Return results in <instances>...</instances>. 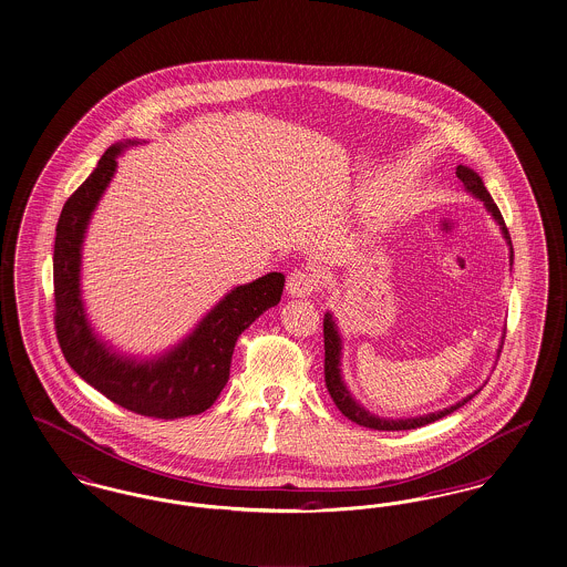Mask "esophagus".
I'll return each mask as SVG.
<instances>
[{"label":"esophagus","instance_id":"34e87169","mask_svg":"<svg viewBox=\"0 0 567 567\" xmlns=\"http://www.w3.org/2000/svg\"><path fill=\"white\" fill-rule=\"evenodd\" d=\"M318 286H320L318 277L309 271H295L288 277V281H286L288 295L296 296V298H298V296L305 298V296H311L313 292H318Z\"/></svg>","mask_w":567,"mask_h":567}]
</instances>
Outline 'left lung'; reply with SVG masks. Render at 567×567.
I'll use <instances>...</instances> for the list:
<instances>
[{
  "mask_svg": "<svg viewBox=\"0 0 567 567\" xmlns=\"http://www.w3.org/2000/svg\"><path fill=\"white\" fill-rule=\"evenodd\" d=\"M455 175L464 182V186L468 188L470 193L474 195V197L481 198L483 203H485V207L492 212L493 218L497 220V224L502 226V233H504V237L508 239V244H511V235H508V228H506V224H504V218H502V214H499V209H497V205L493 203L492 195L487 193V188L483 186V179L476 175V173L468 169V167H464V165H460L457 167V172ZM513 251V249H511ZM511 260H513V254H511ZM323 349H326V355H323V379H326V388H328V394L332 398V402L337 404V409L346 415L347 419H351L353 423H358V425H364V427H370V430H385V432H398V430H415V427H423V425H427V423H434V421H439V419L446 417V415H451L453 411H457L460 406H464L466 402H470L474 394L468 395L466 400H462V402H457L455 406H451V409H444L441 413H432V415H425V417H415V419H381L374 417V415H370L369 411H364L351 395L346 390V385H343V381H341V370H339V360H341V339H339V334H337V328H334V321L330 318V313L326 316V320H323Z\"/></svg>",
  "mask_w": 567,
  "mask_h": 567,
  "instance_id": "8db88e82",
  "label": "left lung"
}]
</instances>
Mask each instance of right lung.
<instances>
[{
  "mask_svg": "<svg viewBox=\"0 0 567 567\" xmlns=\"http://www.w3.org/2000/svg\"><path fill=\"white\" fill-rule=\"evenodd\" d=\"M121 150H105L95 172L65 200L56 221L52 258L56 341L68 364L114 404L144 417H190L216 402L228 381L239 334L279 302L286 277L269 272L235 288L182 346L154 362L137 364L105 349L91 332L80 300V246Z\"/></svg>",
  "mask_w": 567,
  "mask_h": 567,
  "instance_id": "right-lung-1",
  "label": "right lung"
}]
</instances>
